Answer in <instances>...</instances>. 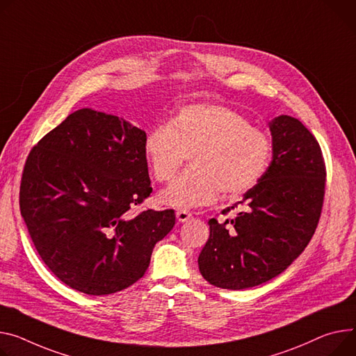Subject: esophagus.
Listing matches in <instances>:
<instances>
[{
  "label": "esophagus",
  "instance_id": "34e87169",
  "mask_svg": "<svg viewBox=\"0 0 356 356\" xmlns=\"http://www.w3.org/2000/svg\"><path fill=\"white\" fill-rule=\"evenodd\" d=\"M193 218V212L191 211H186V209H178L177 211V220L179 222H186L188 220H191Z\"/></svg>",
  "mask_w": 356,
  "mask_h": 356
}]
</instances>
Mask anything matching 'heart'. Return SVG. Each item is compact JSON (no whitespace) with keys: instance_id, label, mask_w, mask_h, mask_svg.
Returning <instances> with one entry per match:
<instances>
[{"instance_id":"1","label":"heart","mask_w":356,"mask_h":356,"mask_svg":"<svg viewBox=\"0 0 356 356\" xmlns=\"http://www.w3.org/2000/svg\"><path fill=\"white\" fill-rule=\"evenodd\" d=\"M144 155L158 182H171L189 156L193 167L161 193L159 201L194 208L212 204L220 191L227 197L251 191L266 171L270 144L234 109L194 104L147 134Z\"/></svg>"}]
</instances>
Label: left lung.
Returning <instances> with one entry per match:
<instances>
[{
  "mask_svg": "<svg viewBox=\"0 0 356 356\" xmlns=\"http://www.w3.org/2000/svg\"><path fill=\"white\" fill-rule=\"evenodd\" d=\"M272 161L261 181L238 205L234 220H209V238L198 257L211 285L247 289L284 272L309 243L322 211L325 162L315 136L299 120L269 122Z\"/></svg>",
  "mask_w": 356,
  "mask_h": 356,
  "instance_id": "left-lung-1",
  "label": "left lung"
}]
</instances>
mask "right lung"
I'll list each match as a JSON object with an SVG mask.
<instances>
[{
  "instance_id": "obj_1",
  "label": "right lung",
  "mask_w": 356,
  "mask_h": 356,
  "mask_svg": "<svg viewBox=\"0 0 356 356\" xmlns=\"http://www.w3.org/2000/svg\"><path fill=\"white\" fill-rule=\"evenodd\" d=\"M145 131L83 108L26 158L19 209L34 247L65 285L87 295L122 291L144 277L174 209L132 215L152 193Z\"/></svg>"
}]
</instances>
